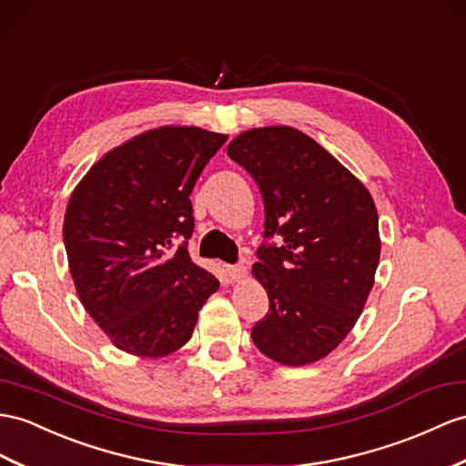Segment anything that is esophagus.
<instances>
[{
    "mask_svg": "<svg viewBox=\"0 0 466 466\" xmlns=\"http://www.w3.org/2000/svg\"><path fill=\"white\" fill-rule=\"evenodd\" d=\"M226 273L232 281L242 279L246 276V266L244 264H234V266H226Z\"/></svg>",
    "mask_w": 466,
    "mask_h": 466,
    "instance_id": "obj_1",
    "label": "esophagus"
}]
</instances>
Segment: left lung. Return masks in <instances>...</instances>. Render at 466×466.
<instances>
[{"mask_svg":"<svg viewBox=\"0 0 466 466\" xmlns=\"http://www.w3.org/2000/svg\"><path fill=\"white\" fill-rule=\"evenodd\" d=\"M226 151L264 200V242L252 271L268 291L269 311L252 327V340L276 362H317L349 335L374 285V200L299 129H249Z\"/></svg>","mask_w":466,"mask_h":466,"instance_id":"8db88e82","label":"left lung"}]
</instances>
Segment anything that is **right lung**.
I'll return each mask as SVG.
<instances>
[{
	"instance_id": "right-lung-1",
	"label": "right lung",
	"mask_w": 466,
	"mask_h": 466,
	"mask_svg": "<svg viewBox=\"0 0 466 466\" xmlns=\"http://www.w3.org/2000/svg\"><path fill=\"white\" fill-rule=\"evenodd\" d=\"M226 136L167 126L106 153L68 200L76 293L119 350L157 358L190 339L218 279L193 264V193Z\"/></svg>"
}]
</instances>
